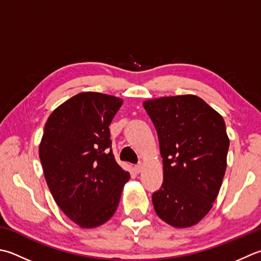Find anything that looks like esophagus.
I'll return each instance as SVG.
<instances>
[{
    "instance_id": "34e87169",
    "label": "esophagus",
    "mask_w": 261,
    "mask_h": 261,
    "mask_svg": "<svg viewBox=\"0 0 261 261\" xmlns=\"http://www.w3.org/2000/svg\"><path fill=\"white\" fill-rule=\"evenodd\" d=\"M142 168H144V166H142V164L140 163V164H138V165H136V166L134 167V171H135L136 173H138V174H139V173L142 171Z\"/></svg>"
}]
</instances>
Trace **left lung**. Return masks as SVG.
<instances>
[{"instance_id":"1","label":"left lung","mask_w":261,"mask_h":261,"mask_svg":"<svg viewBox=\"0 0 261 261\" xmlns=\"http://www.w3.org/2000/svg\"><path fill=\"white\" fill-rule=\"evenodd\" d=\"M163 158V185L152 193L168 225H196L213 208L226 171L229 139L223 116L196 95L148 99Z\"/></svg>"}]
</instances>
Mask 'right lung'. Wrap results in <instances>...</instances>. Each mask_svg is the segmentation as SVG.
Returning <instances> with one entry per match:
<instances>
[{
    "mask_svg": "<svg viewBox=\"0 0 261 261\" xmlns=\"http://www.w3.org/2000/svg\"><path fill=\"white\" fill-rule=\"evenodd\" d=\"M122 104L120 97L84 91L46 121L39 144L45 180L61 211L81 228L114 215L130 178L111 149L109 125Z\"/></svg>",
    "mask_w": 261,
    "mask_h": 261,
    "instance_id": "right-lung-1",
    "label": "right lung"
}]
</instances>
